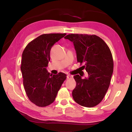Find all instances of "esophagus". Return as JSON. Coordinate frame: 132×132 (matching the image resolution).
I'll list each match as a JSON object with an SVG mask.
<instances>
[{"mask_svg":"<svg viewBox=\"0 0 132 132\" xmlns=\"http://www.w3.org/2000/svg\"><path fill=\"white\" fill-rule=\"evenodd\" d=\"M72 76L71 75H67V79H70V78H72Z\"/></svg>","mask_w":132,"mask_h":132,"instance_id":"34e87169","label":"esophagus"}]
</instances>
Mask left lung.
<instances>
[{
  "instance_id": "8db88e82",
  "label": "left lung",
  "mask_w": 132,
  "mask_h": 132,
  "mask_svg": "<svg viewBox=\"0 0 132 132\" xmlns=\"http://www.w3.org/2000/svg\"><path fill=\"white\" fill-rule=\"evenodd\" d=\"M64 38L73 43L78 62L85 64L82 67L88 74L85 79L82 75H74L77 85L72 97L80 105L93 107L102 102L110 85L113 71L111 50L96 35L70 34Z\"/></svg>"
}]
</instances>
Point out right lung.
I'll list each match as a JSON object with an SVG mask.
<instances>
[{
    "instance_id": "right-lung-1",
    "label": "right lung",
    "mask_w": 132,
    "mask_h": 132,
    "mask_svg": "<svg viewBox=\"0 0 132 132\" xmlns=\"http://www.w3.org/2000/svg\"><path fill=\"white\" fill-rule=\"evenodd\" d=\"M66 35H42L28 44L22 54L21 71L25 91L30 102L38 106H46L54 102L66 79L63 72L51 75L46 69L52 47Z\"/></svg>"
}]
</instances>
